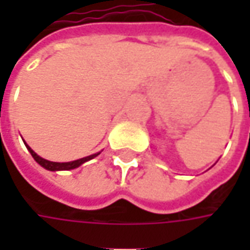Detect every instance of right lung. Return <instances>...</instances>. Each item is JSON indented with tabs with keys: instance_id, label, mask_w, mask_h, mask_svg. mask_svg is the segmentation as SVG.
<instances>
[{
	"instance_id": "right-lung-1",
	"label": "right lung",
	"mask_w": 250,
	"mask_h": 250,
	"mask_svg": "<svg viewBox=\"0 0 250 250\" xmlns=\"http://www.w3.org/2000/svg\"><path fill=\"white\" fill-rule=\"evenodd\" d=\"M27 149L30 151V154L33 156V159L42 166L45 169H50V171H61V169H73V168L79 167L81 164L83 163H86V161H89V160L94 159V157H97L100 153H97V154H91V156H87V157H83V159L79 160H75V161H69V163H53V161H48V160H44L42 159L40 156H37L36 153H34L33 150L30 149L29 146H27Z\"/></svg>"
}]
</instances>
